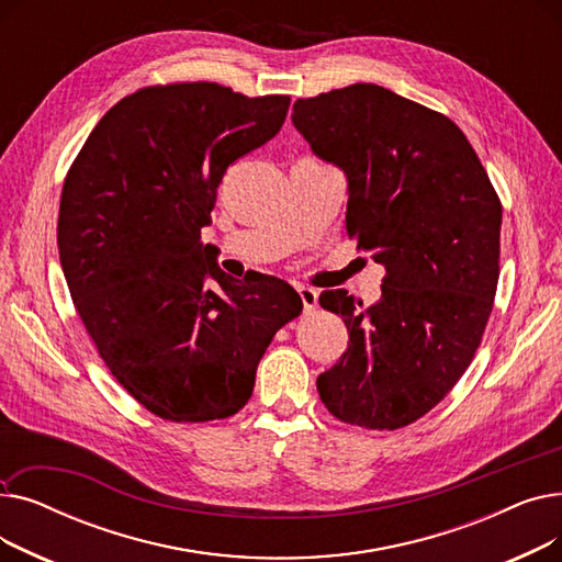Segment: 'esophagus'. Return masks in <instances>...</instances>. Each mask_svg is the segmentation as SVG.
<instances>
[{
  "label": "esophagus",
  "instance_id": "esophagus-1",
  "mask_svg": "<svg viewBox=\"0 0 562 562\" xmlns=\"http://www.w3.org/2000/svg\"><path fill=\"white\" fill-rule=\"evenodd\" d=\"M299 293H301V301H303L305 312H312V310L316 307V303H318L316 289H312V286H299Z\"/></svg>",
  "mask_w": 562,
  "mask_h": 562
}]
</instances>
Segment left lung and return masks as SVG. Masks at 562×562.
<instances>
[{"mask_svg":"<svg viewBox=\"0 0 562 562\" xmlns=\"http://www.w3.org/2000/svg\"><path fill=\"white\" fill-rule=\"evenodd\" d=\"M291 121L346 172V232L387 271L371 307L321 293L350 341L316 390L344 424L403 428L474 360L498 282L501 200L453 121L382 86L296 100Z\"/></svg>","mask_w":562,"mask_h":562,"instance_id":"1","label":"left lung"}]
</instances>
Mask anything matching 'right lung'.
<instances>
[{
	"instance_id": "1",
	"label": "right lung",
	"mask_w": 562,
	"mask_h": 562,
	"mask_svg": "<svg viewBox=\"0 0 562 562\" xmlns=\"http://www.w3.org/2000/svg\"><path fill=\"white\" fill-rule=\"evenodd\" d=\"M289 102L147 86L102 115L68 170L56 244L72 303L113 378L166 422L236 415L303 312L291 284L234 280L200 241L227 166L280 132Z\"/></svg>"
}]
</instances>
